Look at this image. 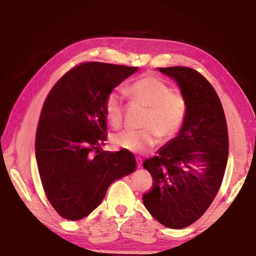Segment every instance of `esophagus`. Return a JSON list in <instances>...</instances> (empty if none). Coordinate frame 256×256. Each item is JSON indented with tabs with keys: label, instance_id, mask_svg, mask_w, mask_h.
<instances>
[{
	"label": "esophagus",
	"instance_id": "obj_1",
	"mask_svg": "<svg viewBox=\"0 0 256 256\" xmlns=\"http://www.w3.org/2000/svg\"><path fill=\"white\" fill-rule=\"evenodd\" d=\"M136 164L138 168L142 167V159L141 158H136Z\"/></svg>",
	"mask_w": 256,
	"mask_h": 256
}]
</instances>
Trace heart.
Returning <instances> with one entry per match:
<instances>
[{"label": "heart", "instance_id": "1", "mask_svg": "<svg viewBox=\"0 0 256 256\" xmlns=\"http://www.w3.org/2000/svg\"><path fill=\"white\" fill-rule=\"evenodd\" d=\"M132 102L146 107L142 130H128L116 134V146L133 154H146L157 144L158 136L170 138L175 136L185 118V102L182 94L172 92L162 79L146 74L124 89ZM105 116L112 128H118L123 118L120 98L110 94L105 100Z\"/></svg>", "mask_w": 256, "mask_h": 256}]
</instances>
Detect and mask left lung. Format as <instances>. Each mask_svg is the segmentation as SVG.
<instances>
[{
	"instance_id": "left-lung-1",
	"label": "left lung",
	"mask_w": 256,
	"mask_h": 256,
	"mask_svg": "<svg viewBox=\"0 0 256 256\" xmlns=\"http://www.w3.org/2000/svg\"><path fill=\"white\" fill-rule=\"evenodd\" d=\"M172 78L185 102L176 136L144 162L154 188L144 196L146 209L164 227L182 229L204 214L222 183L228 159V131L214 86L190 68H158Z\"/></svg>"
}]
</instances>
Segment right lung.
I'll return each mask as SVG.
<instances>
[{
    "mask_svg": "<svg viewBox=\"0 0 256 256\" xmlns=\"http://www.w3.org/2000/svg\"><path fill=\"white\" fill-rule=\"evenodd\" d=\"M138 68L89 62L58 81L42 107L36 159L50 204L68 220H80L100 204L112 182L136 170L126 150L99 152L105 141V100ZM98 150L94 158L90 152Z\"/></svg>",
    "mask_w": 256,
    "mask_h": 256,
    "instance_id": "obj_1",
    "label": "right lung"
}]
</instances>
